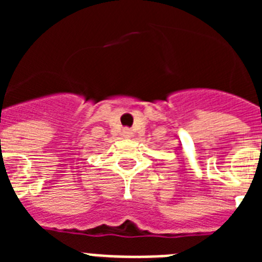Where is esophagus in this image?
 I'll return each mask as SVG.
<instances>
[{
  "instance_id": "1",
  "label": "esophagus",
  "mask_w": 262,
  "mask_h": 262,
  "mask_svg": "<svg viewBox=\"0 0 262 262\" xmlns=\"http://www.w3.org/2000/svg\"><path fill=\"white\" fill-rule=\"evenodd\" d=\"M123 134H124V135H126V136H128L129 134H131V131H129L128 128H124V129H123Z\"/></svg>"
}]
</instances>
